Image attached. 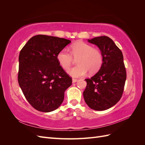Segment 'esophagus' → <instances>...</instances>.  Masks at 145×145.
<instances>
[{
    "label": "esophagus",
    "instance_id": "1",
    "mask_svg": "<svg viewBox=\"0 0 145 145\" xmlns=\"http://www.w3.org/2000/svg\"><path fill=\"white\" fill-rule=\"evenodd\" d=\"M72 83H76V82H77V79H76V78H72Z\"/></svg>",
    "mask_w": 145,
    "mask_h": 145
}]
</instances>
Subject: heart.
Segmentation results:
<instances>
[{
  "mask_svg": "<svg viewBox=\"0 0 145 145\" xmlns=\"http://www.w3.org/2000/svg\"><path fill=\"white\" fill-rule=\"evenodd\" d=\"M70 55L63 49L57 55V60L61 67L68 69L72 63L73 59L76 60L77 66L67 71L72 77H81L88 72L94 73L100 68L103 63V55L101 51L88 43L78 42L72 45L70 48Z\"/></svg>",
  "mask_w": 145,
  "mask_h": 145,
  "instance_id": "b5f03b06",
  "label": "heart"
}]
</instances>
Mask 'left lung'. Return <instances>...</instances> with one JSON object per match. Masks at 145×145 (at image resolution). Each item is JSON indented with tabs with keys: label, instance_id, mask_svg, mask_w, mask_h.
Returning <instances> with one entry per match:
<instances>
[{
	"label": "left lung",
	"instance_id": "8db88e82",
	"mask_svg": "<svg viewBox=\"0 0 145 145\" xmlns=\"http://www.w3.org/2000/svg\"><path fill=\"white\" fill-rule=\"evenodd\" d=\"M88 42L97 45L103 55V63L94 76L85 80L83 97L90 108L104 111L115 105L121 97L126 78L123 56L111 39L96 37Z\"/></svg>",
	"mask_w": 145,
	"mask_h": 145
}]
</instances>
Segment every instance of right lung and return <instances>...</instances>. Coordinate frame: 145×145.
I'll list each match as a JSON object with an SVG mask.
<instances>
[{
  "instance_id": "add662e5",
  "label": "right lung",
  "mask_w": 145,
  "mask_h": 145,
  "mask_svg": "<svg viewBox=\"0 0 145 145\" xmlns=\"http://www.w3.org/2000/svg\"><path fill=\"white\" fill-rule=\"evenodd\" d=\"M63 38L37 35L19 56L18 82L26 99L37 110L49 112L62 103L72 78L60 66L57 55L71 43Z\"/></svg>"
}]
</instances>
